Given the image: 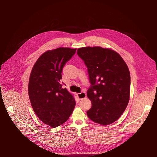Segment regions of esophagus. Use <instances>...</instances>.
<instances>
[{"mask_svg":"<svg viewBox=\"0 0 157 157\" xmlns=\"http://www.w3.org/2000/svg\"><path fill=\"white\" fill-rule=\"evenodd\" d=\"M77 95H78V98H79L80 100H81V99H82V98H85V97H86V93H85V92H81V93H78Z\"/></svg>","mask_w":157,"mask_h":157,"instance_id":"1","label":"esophagus"}]
</instances>
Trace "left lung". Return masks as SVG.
<instances>
[{"instance_id": "obj_1", "label": "left lung", "mask_w": 157, "mask_h": 157, "mask_svg": "<svg viewBox=\"0 0 157 157\" xmlns=\"http://www.w3.org/2000/svg\"><path fill=\"white\" fill-rule=\"evenodd\" d=\"M77 54L88 68L91 83L88 117L101 125L116 121L129 100L131 77L126 62L116 52L100 47L79 48Z\"/></svg>"}]
</instances>
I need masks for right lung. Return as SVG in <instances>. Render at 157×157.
<instances>
[{"instance_id":"add662e5","label":"right lung","mask_w":157,"mask_h":157,"mask_svg":"<svg viewBox=\"0 0 157 157\" xmlns=\"http://www.w3.org/2000/svg\"><path fill=\"white\" fill-rule=\"evenodd\" d=\"M76 51L64 47L48 50L31 72L28 95L31 106L39 119L52 128L66 122L76 105L75 98L60 82L62 69Z\"/></svg>"}]
</instances>
